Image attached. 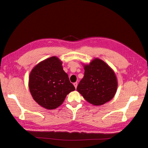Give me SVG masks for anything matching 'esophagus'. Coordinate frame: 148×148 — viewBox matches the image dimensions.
<instances>
[{"label":"esophagus","mask_w":148,"mask_h":148,"mask_svg":"<svg viewBox=\"0 0 148 148\" xmlns=\"http://www.w3.org/2000/svg\"><path fill=\"white\" fill-rule=\"evenodd\" d=\"M73 84H74V87H75V88H77V82L74 83Z\"/></svg>","instance_id":"1"}]
</instances>
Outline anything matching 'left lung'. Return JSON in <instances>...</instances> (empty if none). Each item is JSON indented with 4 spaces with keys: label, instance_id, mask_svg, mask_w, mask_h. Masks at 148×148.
<instances>
[{
    "label": "left lung",
    "instance_id": "1",
    "mask_svg": "<svg viewBox=\"0 0 148 148\" xmlns=\"http://www.w3.org/2000/svg\"><path fill=\"white\" fill-rule=\"evenodd\" d=\"M84 76L77 90L90 103L102 105L110 101L116 92L117 78L114 71L103 61L96 58L84 65Z\"/></svg>",
    "mask_w": 148,
    "mask_h": 148
}]
</instances>
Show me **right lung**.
I'll list each match as a JSON object with an SVG mask.
<instances>
[{
    "label": "right lung",
    "mask_w": 148,
    "mask_h": 148,
    "mask_svg": "<svg viewBox=\"0 0 148 148\" xmlns=\"http://www.w3.org/2000/svg\"><path fill=\"white\" fill-rule=\"evenodd\" d=\"M29 87L34 99L47 109H54L64 101L66 95L75 90L62 62L50 57L36 65L31 71Z\"/></svg>",
    "instance_id": "obj_1"
}]
</instances>
